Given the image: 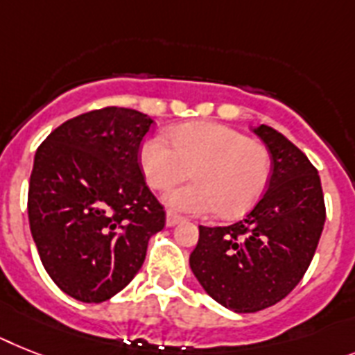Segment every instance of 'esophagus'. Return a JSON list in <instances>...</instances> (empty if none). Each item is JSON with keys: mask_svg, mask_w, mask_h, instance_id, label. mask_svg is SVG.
Instances as JSON below:
<instances>
[{"mask_svg": "<svg viewBox=\"0 0 355 355\" xmlns=\"http://www.w3.org/2000/svg\"><path fill=\"white\" fill-rule=\"evenodd\" d=\"M180 221H183V218H181L180 214L172 212V210H168V212H166V227H175V225L180 223Z\"/></svg>", "mask_w": 355, "mask_h": 355, "instance_id": "esophagus-1", "label": "esophagus"}]
</instances>
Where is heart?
<instances>
[{
    "mask_svg": "<svg viewBox=\"0 0 355 355\" xmlns=\"http://www.w3.org/2000/svg\"><path fill=\"white\" fill-rule=\"evenodd\" d=\"M171 143L146 137L139 165L146 183L168 190L189 178L194 183L172 190L166 203L183 212L237 218L259 201L272 175L270 150L243 132L212 121L184 123L171 130Z\"/></svg>",
    "mask_w": 355,
    "mask_h": 355,
    "instance_id": "obj_1",
    "label": "heart"
}]
</instances>
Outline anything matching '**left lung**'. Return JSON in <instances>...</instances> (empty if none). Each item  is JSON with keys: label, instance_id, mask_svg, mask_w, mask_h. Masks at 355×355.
Here are the masks:
<instances>
[{"label": "left lung", "instance_id": "left-lung-1", "mask_svg": "<svg viewBox=\"0 0 355 355\" xmlns=\"http://www.w3.org/2000/svg\"><path fill=\"white\" fill-rule=\"evenodd\" d=\"M272 156L268 189L228 227H199L190 268L205 292L237 314L276 304L304 276L323 232L324 198L315 166L292 141L259 125Z\"/></svg>", "mask_w": 355, "mask_h": 355}]
</instances>
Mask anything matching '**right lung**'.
<instances>
[{
	"label": "right lung",
	"mask_w": 355,
	"mask_h": 355,
	"mask_svg": "<svg viewBox=\"0 0 355 355\" xmlns=\"http://www.w3.org/2000/svg\"><path fill=\"white\" fill-rule=\"evenodd\" d=\"M154 121L105 107L52 130L28 184V223L46 274L65 294L101 303L134 279L148 239L165 227L139 146Z\"/></svg>",
	"instance_id": "1"
}]
</instances>
